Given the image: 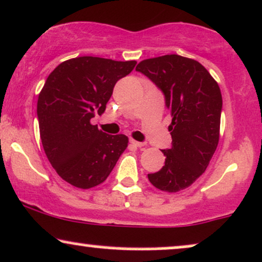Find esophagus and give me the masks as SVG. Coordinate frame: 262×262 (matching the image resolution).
Returning a JSON list of instances; mask_svg holds the SVG:
<instances>
[{"mask_svg":"<svg viewBox=\"0 0 262 262\" xmlns=\"http://www.w3.org/2000/svg\"><path fill=\"white\" fill-rule=\"evenodd\" d=\"M130 144L132 145H134V146H137V147H141V146H144V143H141V141H137V140H133V139H130Z\"/></svg>","mask_w":262,"mask_h":262,"instance_id":"esophagus-1","label":"esophagus"}]
</instances>
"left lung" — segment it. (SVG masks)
Instances as JSON below:
<instances>
[{"label":"left lung","instance_id":"1","mask_svg":"<svg viewBox=\"0 0 262 262\" xmlns=\"http://www.w3.org/2000/svg\"><path fill=\"white\" fill-rule=\"evenodd\" d=\"M146 75L165 95L172 116V147L162 150L165 166L147 178L154 187L177 193L190 187L209 166L220 139L222 95L217 81L195 59L165 55L141 61Z\"/></svg>","mask_w":262,"mask_h":262}]
</instances>
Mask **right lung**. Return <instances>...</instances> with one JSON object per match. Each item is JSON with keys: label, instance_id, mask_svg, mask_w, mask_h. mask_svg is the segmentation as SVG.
<instances>
[{"label": "right lung", "instance_id": "1", "mask_svg": "<svg viewBox=\"0 0 262 262\" xmlns=\"http://www.w3.org/2000/svg\"><path fill=\"white\" fill-rule=\"evenodd\" d=\"M135 64L83 56L62 62L47 77L37 100L40 138L63 181L80 189L96 187L127 149L128 137L103 133L90 121L105 111L116 83Z\"/></svg>", "mask_w": 262, "mask_h": 262}]
</instances>
